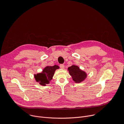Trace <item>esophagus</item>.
<instances>
[{
	"mask_svg": "<svg viewBox=\"0 0 124 124\" xmlns=\"http://www.w3.org/2000/svg\"><path fill=\"white\" fill-rule=\"evenodd\" d=\"M60 67L61 69H64V64H60Z\"/></svg>",
	"mask_w": 124,
	"mask_h": 124,
	"instance_id": "esophagus-1",
	"label": "esophagus"
}]
</instances>
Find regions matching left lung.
I'll return each instance as SVG.
<instances>
[{
  "label": "left lung",
  "mask_w": 124,
  "mask_h": 124,
  "mask_svg": "<svg viewBox=\"0 0 124 124\" xmlns=\"http://www.w3.org/2000/svg\"><path fill=\"white\" fill-rule=\"evenodd\" d=\"M70 75L72 76L73 80L76 83L83 81L86 77V73L80 70L79 67L76 65H72L68 68Z\"/></svg>",
  "instance_id": "8db88e82"
}]
</instances>
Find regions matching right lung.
Instances as JSON below:
<instances>
[{
    "label": "right lung",
    "mask_w": 124,
    "mask_h": 124,
    "mask_svg": "<svg viewBox=\"0 0 124 124\" xmlns=\"http://www.w3.org/2000/svg\"><path fill=\"white\" fill-rule=\"evenodd\" d=\"M58 66L54 65L53 66H46L41 73L35 75V78L37 82L42 85H46L48 84L52 80L55 70L59 69Z\"/></svg>",
    "instance_id": "add662e5"
}]
</instances>
